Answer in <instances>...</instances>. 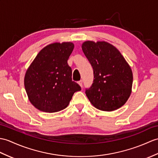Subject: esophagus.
I'll return each mask as SVG.
<instances>
[{"instance_id":"1","label":"esophagus","mask_w":158,"mask_h":158,"mask_svg":"<svg viewBox=\"0 0 158 158\" xmlns=\"http://www.w3.org/2000/svg\"><path fill=\"white\" fill-rule=\"evenodd\" d=\"M78 83H79V85L82 87V86H83V81L82 80L79 81H78Z\"/></svg>"}]
</instances>
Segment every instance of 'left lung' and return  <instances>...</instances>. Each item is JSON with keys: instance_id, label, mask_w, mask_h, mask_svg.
<instances>
[{"instance_id": "1", "label": "left lung", "mask_w": 158, "mask_h": 158, "mask_svg": "<svg viewBox=\"0 0 158 158\" xmlns=\"http://www.w3.org/2000/svg\"><path fill=\"white\" fill-rule=\"evenodd\" d=\"M84 54L94 70V81L85 94L96 108L103 111L118 109L129 99L133 73L118 50L106 42L86 41Z\"/></svg>"}]
</instances>
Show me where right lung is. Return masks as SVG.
<instances>
[{"mask_svg": "<svg viewBox=\"0 0 158 158\" xmlns=\"http://www.w3.org/2000/svg\"><path fill=\"white\" fill-rule=\"evenodd\" d=\"M74 44H51L38 54L26 71L25 91L29 101L40 111L55 112L67 107L79 84L72 81V69L67 60Z\"/></svg>", "mask_w": 158, "mask_h": 158, "instance_id": "1", "label": "right lung"}]
</instances>
